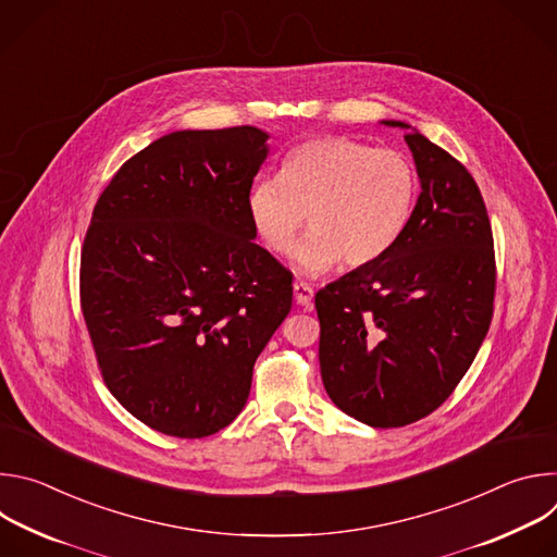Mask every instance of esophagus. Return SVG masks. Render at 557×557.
I'll return each instance as SVG.
<instances>
[{"label":"esophagus","instance_id":"34e87169","mask_svg":"<svg viewBox=\"0 0 557 557\" xmlns=\"http://www.w3.org/2000/svg\"><path fill=\"white\" fill-rule=\"evenodd\" d=\"M293 295H295V301L304 308H310L312 306V286H308L306 282H295L293 284Z\"/></svg>","mask_w":557,"mask_h":557}]
</instances>
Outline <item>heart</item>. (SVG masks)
Here are the masks:
<instances>
[{"label":"heart","mask_w":557,"mask_h":557,"mask_svg":"<svg viewBox=\"0 0 557 557\" xmlns=\"http://www.w3.org/2000/svg\"><path fill=\"white\" fill-rule=\"evenodd\" d=\"M417 200V174L394 149L346 136L312 138L290 149L280 176H260L247 196L249 218L275 253L293 249L299 275H322L379 260L404 233Z\"/></svg>","instance_id":"heart-1"}]
</instances>
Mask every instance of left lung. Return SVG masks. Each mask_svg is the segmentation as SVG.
<instances>
[{"label":"left lung","mask_w":557,"mask_h":557,"mask_svg":"<svg viewBox=\"0 0 557 557\" xmlns=\"http://www.w3.org/2000/svg\"><path fill=\"white\" fill-rule=\"evenodd\" d=\"M421 194L379 260L314 295L320 368L333 404L370 428L434 412L469 370L494 312L487 209L471 174L404 121Z\"/></svg>","instance_id":"left-lung-1"}]
</instances>
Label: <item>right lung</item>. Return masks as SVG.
<instances>
[{"label": "right lung", "mask_w": 557, "mask_h": 557, "mask_svg": "<svg viewBox=\"0 0 557 557\" xmlns=\"http://www.w3.org/2000/svg\"><path fill=\"white\" fill-rule=\"evenodd\" d=\"M267 140L251 125L165 134L95 207L82 308L97 361L116 401L168 436H211L243 412L290 310V273L247 209Z\"/></svg>", "instance_id": "right-lung-1"}]
</instances>
